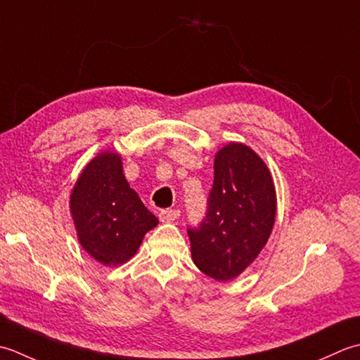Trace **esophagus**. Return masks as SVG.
Here are the masks:
<instances>
[{
  "mask_svg": "<svg viewBox=\"0 0 360 360\" xmlns=\"http://www.w3.org/2000/svg\"><path fill=\"white\" fill-rule=\"evenodd\" d=\"M158 217L161 222H174L180 217V211L179 210H161L158 212Z\"/></svg>",
  "mask_w": 360,
  "mask_h": 360,
  "instance_id": "1",
  "label": "esophagus"
}]
</instances>
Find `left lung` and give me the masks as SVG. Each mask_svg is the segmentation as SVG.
I'll list each match as a JSON object with an SVG mask.
<instances>
[{
	"label": "left lung",
	"mask_w": 360,
	"mask_h": 360,
	"mask_svg": "<svg viewBox=\"0 0 360 360\" xmlns=\"http://www.w3.org/2000/svg\"><path fill=\"white\" fill-rule=\"evenodd\" d=\"M276 214V193L267 165L242 143L216 153L207 216L188 229L191 256L217 281L239 276L267 244Z\"/></svg>",
	"instance_id": "1"
}]
</instances>
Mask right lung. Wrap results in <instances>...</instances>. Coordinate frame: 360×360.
<instances>
[{
    "mask_svg": "<svg viewBox=\"0 0 360 360\" xmlns=\"http://www.w3.org/2000/svg\"><path fill=\"white\" fill-rule=\"evenodd\" d=\"M70 211L84 250L108 267L127 262L158 219L122 174L121 155L102 152L79 175Z\"/></svg>",
    "mask_w": 360,
    "mask_h": 360,
    "instance_id": "obj_1",
    "label": "right lung"
}]
</instances>
